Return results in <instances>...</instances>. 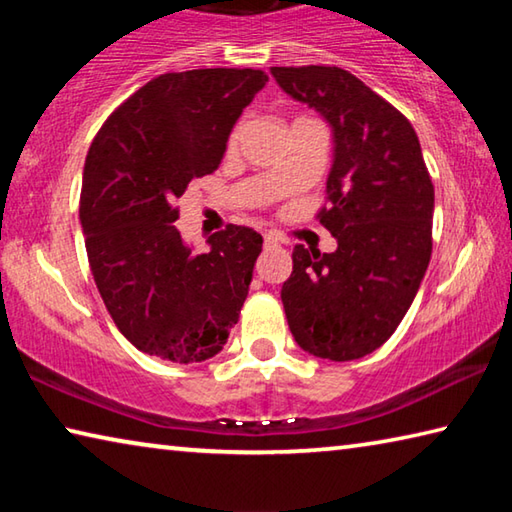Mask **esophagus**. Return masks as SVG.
<instances>
[{
    "label": "esophagus",
    "mask_w": 512,
    "mask_h": 512,
    "mask_svg": "<svg viewBox=\"0 0 512 512\" xmlns=\"http://www.w3.org/2000/svg\"><path fill=\"white\" fill-rule=\"evenodd\" d=\"M280 235H275V232H266L264 235V246H275V244H280Z\"/></svg>",
    "instance_id": "34e87169"
}]
</instances>
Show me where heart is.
Returning a JSON list of instances; mask_svg holds the SVG:
<instances>
[{"instance_id": "heart-1", "label": "heart", "mask_w": 512, "mask_h": 512, "mask_svg": "<svg viewBox=\"0 0 512 512\" xmlns=\"http://www.w3.org/2000/svg\"><path fill=\"white\" fill-rule=\"evenodd\" d=\"M298 119H300V117H298ZM239 133H241V128H239V126L235 128V131H232V133H230V140H228V149H230V151H235V149H237V142H239Z\"/></svg>"}]
</instances>
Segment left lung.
<instances>
[{"mask_svg":"<svg viewBox=\"0 0 512 512\" xmlns=\"http://www.w3.org/2000/svg\"><path fill=\"white\" fill-rule=\"evenodd\" d=\"M280 88L332 126L327 207L334 253L293 248L282 305L302 350L329 361L375 352L402 323L431 259L433 183L411 121L341 67H271Z\"/></svg>","mask_w":512,"mask_h":512,"instance_id":"obj_1","label":"left lung"}]
</instances>
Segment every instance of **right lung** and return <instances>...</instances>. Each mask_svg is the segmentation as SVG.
<instances>
[{
	"instance_id": "obj_1",
	"label": "right lung",
	"mask_w": 512,
	"mask_h": 512,
	"mask_svg": "<svg viewBox=\"0 0 512 512\" xmlns=\"http://www.w3.org/2000/svg\"><path fill=\"white\" fill-rule=\"evenodd\" d=\"M266 81L262 69L232 67L160 74L92 140L79 207L90 271L119 332L151 357L205 361L237 325L262 235L230 223L194 255L176 228L178 198L216 171Z\"/></svg>"
}]
</instances>
